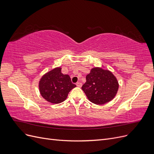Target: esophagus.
Instances as JSON below:
<instances>
[{
  "label": "esophagus",
  "mask_w": 154,
  "mask_h": 154,
  "mask_svg": "<svg viewBox=\"0 0 154 154\" xmlns=\"http://www.w3.org/2000/svg\"><path fill=\"white\" fill-rule=\"evenodd\" d=\"M82 83H80V82H77V83H76V86H77V87H82Z\"/></svg>",
  "instance_id": "1"
}]
</instances>
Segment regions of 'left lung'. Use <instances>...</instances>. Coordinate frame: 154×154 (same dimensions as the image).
Masks as SVG:
<instances>
[{"label": "left lung", "instance_id": "left-lung-1", "mask_svg": "<svg viewBox=\"0 0 154 154\" xmlns=\"http://www.w3.org/2000/svg\"><path fill=\"white\" fill-rule=\"evenodd\" d=\"M88 100L96 105H103L112 100L119 88V83L113 73L101 67L91 69L83 85Z\"/></svg>", "mask_w": 154, "mask_h": 154}]
</instances>
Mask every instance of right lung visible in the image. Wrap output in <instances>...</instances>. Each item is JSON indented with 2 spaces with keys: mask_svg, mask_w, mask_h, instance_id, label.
<instances>
[{
  "mask_svg": "<svg viewBox=\"0 0 154 154\" xmlns=\"http://www.w3.org/2000/svg\"><path fill=\"white\" fill-rule=\"evenodd\" d=\"M76 85L67 74L62 73V67H56L45 73L38 83L41 96L49 103L58 104L67 99L69 92Z\"/></svg>",
  "mask_w": 154,
  "mask_h": 154,
  "instance_id": "1",
  "label": "right lung"
}]
</instances>
